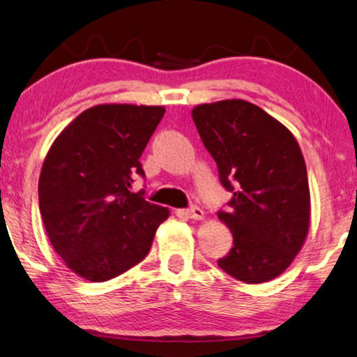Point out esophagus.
I'll use <instances>...</instances> for the list:
<instances>
[{
  "instance_id": "34e87169",
  "label": "esophagus",
  "mask_w": 357,
  "mask_h": 357,
  "mask_svg": "<svg viewBox=\"0 0 357 357\" xmlns=\"http://www.w3.org/2000/svg\"><path fill=\"white\" fill-rule=\"evenodd\" d=\"M185 214H187V216H188L190 219H195V221H202V219L204 218L203 209H202V208H198V206H192V208H188L187 211H185Z\"/></svg>"
}]
</instances>
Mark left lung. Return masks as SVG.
<instances>
[{
	"mask_svg": "<svg viewBox=\"0 0 357 357\" xmlns=\"http://www.w3.org/2000/svg\"><path fill=\"white\" fill-rule=\"evenodd\" d=\"M192 116L222 187L234 193L229 213H218L234 247L218 265L247 284L275 280L301 252L310 226L309 178L294 135L242 99L197 105Z\"/></svg>",
	"mask_w": 357,
	"mask_h": 357,
	"instance_id": "left-lung-1",
	"label": "left lung"
}]
</instances>
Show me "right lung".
<instances>
[{
  "instance_id": "1",
  "label": "right lung",
  "mask_w": 357,
  "mask_h": 357,
  "mask_svg": "<svg viewBox=\"0 0 357 357\" xmlns=\"http://www.w3.org/2000/svg\"><path fill=\"white\" fill-rule=\"evenodd\" d=\"M162 105L100 104L53 141L38 178V208L52 247L77 276L109 281L143 260L169 209L133 193L141 154Z\"/></svg>"
}]
</instances>
